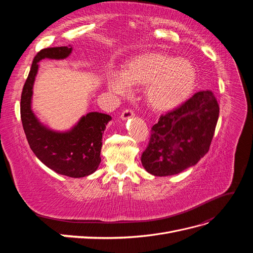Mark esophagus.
Wrapping results in <instances>:
<instances>
[{"instance_id": "esophagus-1", "label": "esophagus", "mask_w": 253, "mask_h": 253, "mask_svg": "<svg viewBox=\"0 0 253 253\" xmlns=\"http://www.w3.org/2000/svg\"><path fill=\"white\" fill-rule=\"evenodd\" d=\"M134 116V113H133V111L132 110H125L124 112L121 113V115H120V118L122 119V120H126V119H128V118H131V117H133Z\"/></svg>"}]
</instances>
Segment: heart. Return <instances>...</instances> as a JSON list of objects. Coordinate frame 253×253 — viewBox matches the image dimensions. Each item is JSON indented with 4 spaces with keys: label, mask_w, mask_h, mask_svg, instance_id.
Listing matches in <instances>:
<instances>
[{
    "label": "heart",
    "mask_w": 253,
    "mask_h": 253,
    "mask_svg": "<svg viewBox=\"0 0 253 253\" xmlns=\"http://www.w3.org/2000/svg\"><path fill=\"white\" fill-rule=\"evenodd\" d=\"M197 73L192 62L163 52H144L129 59L120 73H110V89L128 93V85L144 86L145 100L153 110L168 112L177 108L193 93Z\"/></svg>",
    "instance_id": "b5f03b06"
}]
</instances>
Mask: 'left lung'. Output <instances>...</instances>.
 I'll use <instances>...</instances> for the list:
<instances>
[{
  "label": "left lung",
  "mask_w": 253,
  "mask_h": 253,
  "mask_svg": "<svg viewBox=\"0 0 253 253\" xmlns=\"http://www.w3.org/2000/svg\"><path fill=\"white\" fill-rule=\"evenodd\" d=\"M219 106L211 90L195 93L153 126L141 164L154 176L178 174L195 166L209 151Z\"/></svg>",
  "instance_id": "left-lung-1"
}]
</instances>
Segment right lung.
Instances as JSON below:
<instances>
[{
    "instance_id": "obj_1",
    "label": "right lung",
    "mask_w": 253,
    "mask_h": 253,
    "mask_svg": "<svg viewBox=\"0 0 253 253\" xmlns=\"http://www.w3.org/2000/svg\"><path fill=\"white\" fill-rule=\"evenodd\" d=\"M72 46L44 48L37 53L21 96V119L30 149L41 163L58 174L80 178L93 174L101 163L102 134L112 119L110 115L90 112L71 129L59 132L44 126L32 110L33 88L39 62L62 60Z\"/></svg>"
}]
</instances>
